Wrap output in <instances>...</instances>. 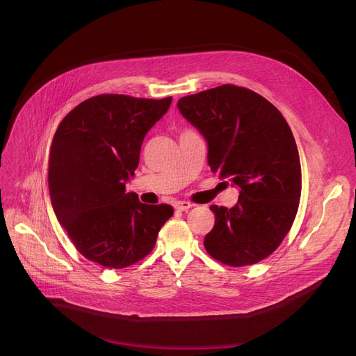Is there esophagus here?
Returning a JSON list of instances; mask_svg holds the SVG:
<instances>
[{"label":"esophagus","mask_w":356,"mask_h":356,"mask_svg":"<svg viewBox=\"0 0 356 356\" xmlns=\"http://www.w3.org/2000/svg\"><path fill=\"white\" fill-rule=\"evenodd\" d=\"M191 207H193V204L188 203V202H177V203L175 204V209H176V210H180V211H187V210L191 209Z\"/></svg>","instance_id":"obj_1"}]
</instances>
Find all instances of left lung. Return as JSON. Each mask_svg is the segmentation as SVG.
<instances>
[{"instance_id":"1","label":"left lung","mask_w":356,"mask_h":356,"mask_svg":"<svg viewBox=\"0 0 356 356\" xmlns=\"http://www.w3.org/2000/svg\"><path fill=\"white\" fill-rule=\"evenodd\" d=\"M177 108L207 142L211 170L240 191L232 209L210 206L207 252L232 267L264 260L289 232L301 197L300 154L286 120L261 95L236 85L184 96Z\"/></svg>"}]
</instances>
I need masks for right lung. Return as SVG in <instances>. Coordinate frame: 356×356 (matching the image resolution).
Listing matches in <instances>:
<instances>
[{
    "label": "right lung",
    "instance_id": "obj_1",
    "mask_svg": "<svg viewBox=\"0 0 356 356\" xmlns=\"http://www.w3.org/2000/svg\"><path fill=\"white\" fill-rule=\"evenodd\" d=\"M172 98L98 95L74 108L58 126L48 160L54 213L78 251L106 268L140 261L172 216L169 204H143L126 193L146 134Z\"/></svg>",
    "mask_w": 356,
    "mask_h": 356
}]
</instances>
